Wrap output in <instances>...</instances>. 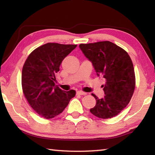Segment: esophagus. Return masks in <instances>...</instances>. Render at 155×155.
<instances>
[{"instance_id":"esophagus-1","label":"esophagus","mask_w":155,"mask_h":155,"mask_svg":"<svg viewBox=\"0 0 155 155\" xmlns=\"http://www.w3.org/2000/svg\"><path fill=\"white\" fill-rule=\"evenodd\" d=\"M77 94L78 95H86L87 93H84L83 91H78L77 92Z\"/></svg>"}]
</instances>
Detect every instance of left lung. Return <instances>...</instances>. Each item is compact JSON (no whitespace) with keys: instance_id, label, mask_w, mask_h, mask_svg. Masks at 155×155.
Returning a JSON list of instances; mask_svg holds the SVG:
<instances>
[{"instance_id":"8db88e82","label":"left lung","mask_w":155,"mask_h":155,"mask_svg":"<svg viewBox=\"0 0 155 155\" xmlns=\"http://www.w3.org/2000/svg\"><path fill=\"white\" fill-rule=\"evenodd\" d=\"M79 47L93 64L97 74L105 80V96L96 99L90 112L97 117L110 118L120 113L132 98L135 88V75L131 58L124 49L110 41L81 44Z\"/></svg>"}]
</instances>
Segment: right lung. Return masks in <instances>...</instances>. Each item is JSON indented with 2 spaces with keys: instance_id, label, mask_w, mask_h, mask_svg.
Masks as SVG:
<instances>
[{
  "instance_id": "right-lung-1",
  "label": "right lung",
  "mask_w": 155,
  "mask_h": 155,
  "mask_svg": "<svg viewBox=\"0 0 155 155\" xmlns=\"http://www.w3.org/2000/svg\"><path fill=\"white\" fill-rule=\"evenodd\" d=\"M77 46L49 42L36 48L25 62L23 93L32 109L42 117L49 119L57 116L75 96V91H62L54 82L62 61Z\"/></svg>"
}]
</instances>
